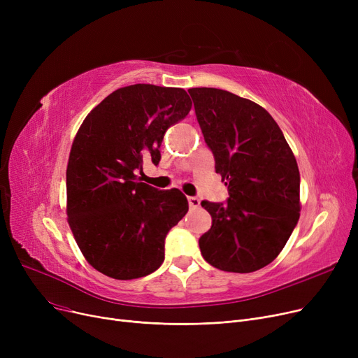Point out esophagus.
Returning <instances> with one entry per match:
<instances>
[{
    "mask_svg": "<svg viewBox=\"0 0 358 358\" xmlns=\"http://www.w3.org/2000/svg\"><path fill=\"white\" fill-rule=\"evenodd\" d=\"M189 204L192 209H197V208H200V199L192 196V197H189Z\"/></svg>",
    "mask_w": 358,
    "mask_h": 358,
    "instance_id": "obj_1",
    "label": "esophagus"
}]
</instances>
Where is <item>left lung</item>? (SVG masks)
<instances>
[{
  "instance_id": "1",
  "label": "left lung",
  "mask_w": 358,
  "mask_h": 358,
  "mask_svg": "<svg viewBox=\"0 0 358 358\" xmlns=\"http://www.w3.org/2000/svg\"><path fill=\"white\" fill-rule=\"evenodd\" d=\"M204 142L229 199L201 201L212 228L203 258L229 273H252L285 248L300 216V174L283 131L257 103L219 88H190Z\"/></svg>"
}]
</instances>
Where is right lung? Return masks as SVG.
Returning a JSON list of instances; mask_svg holds the SVG:
<instances>
[{
	"label": "right lung",
	"mask_w": 358,
	"mask_h": 358,
	"mask_svg": "<svg viewBox=\"0 0 358 358\" xmlns=\"http://www.w3.org/2000/svg\"><path fill=\"white\" fill-rule=\"evenodd\" d=\"M192 100L182 88L135 84L113 91L77 131L66 168V215L75 241L97 271L139 278L164 262L165 236L189 210L177 189L136 178L143 158L158 164L165 131Z\"/></svg>",
	"instance_id": "add662e5"
}]
</instances>
